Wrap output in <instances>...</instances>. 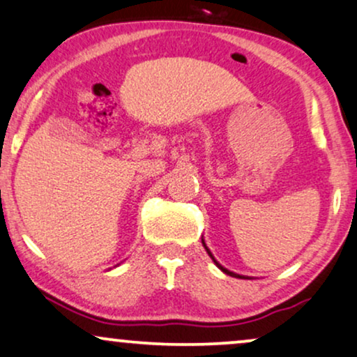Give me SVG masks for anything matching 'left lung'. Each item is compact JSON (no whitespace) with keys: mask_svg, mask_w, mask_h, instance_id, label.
<instances>
[{"mask_svg":"<svg viewBox=\"0 0 357 357\" xmlns=\"http://www.w3.org/2000/svg\"><path fill=\"white\" fill-rule=\"evenodd\" d=\"M202 245H204V249H206V252H207V254H209V257H211V259H212V261H214V264H215V267H218L219 270H222V272H224V273L231 275V277H236V278H247V280H250V277H245V275H238V273H234V272H231V270H227V268H225V267H222V265H220V264H219V261L214 259V255H212V252H211L209 249H207V245H206L204 238H202Z\"/></svg>","mask_w":357,"mask_h":357,"instance_id":"8db88e82","label":"left lung"}]
</instances>
